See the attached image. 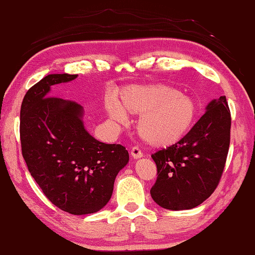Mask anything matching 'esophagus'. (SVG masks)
I'll list each match as a JSON object with an SVG mask.
<instances>
[{
    "label": "esophagus",
    "instance_id": "1",
    "mask_svg": "<svg viewBox=\"0 0 255 255\" xmlns=\"http://www.w3.org/2000/svg\"><path fill=\"white\" fill-rule=\"evenodd\" d=\"M131 156L133 158H140L143 156V153L141 152V150L137 146H133L131 150Z\"/></svg>",
    "mask_w": 255,
    "mask_h": 255
}]
</instances>
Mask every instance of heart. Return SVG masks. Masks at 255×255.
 <instances>
[{
    "mask_svg": "<svg viewBox=\"0 0 255 255\" xmlns=\"http://www.w3.org/2000/svg\"><path fill=\"white\" fill-rule=\"evenodd\" d=\"M113 121L122 123L127 113L138 115L136 128L142 140L153 147L179 143L193 128L199 107L190 95L166 84L131 85L123 89L118 101L105 103Z\"/></svg>",
    "mask_w": 255,
    "mask_h": 255,
    "instance_id": "heart-1",
    "label": "heart"
}]
</instances>
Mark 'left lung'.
Returning <instances> with one entry per match:
<instances>
[{"label": "left lung", "mask_w": 255, "mask_h": 255, "mask_svg": "<svg viewBox=\"0 0 255 255\" xmlns=\"http://www.w3.org/2000/svg\"><path fill=\"white\" fill-rule=\"evenodd\" d=\"M182 140L152 154L157 179L154 202L172 211L200 205L217 189L230 146L231 114L225 97L214 99Z\"/></svg>", "instance_id": "left-lung-1"}]
</instances>
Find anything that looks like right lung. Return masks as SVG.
<instances>
[{"label": "right lung", "mask_w": 255, "mask_h": 255, "mask_svg": "<svg viewBox=\"0 0 255 255\" xmlns=\"http://www.w3.org/2000/svg\"><path fill=\"white\" fill-rule=\"evenodd\" d=\"M76 78L49 74L33 85L22 102L20 134L23 157L43 193L59 209L82 215L108 204L128 152L91 135L80 104L50 97L52 85Z\"/></svg>", "instance_id": "obj_1"}]
</instances>
